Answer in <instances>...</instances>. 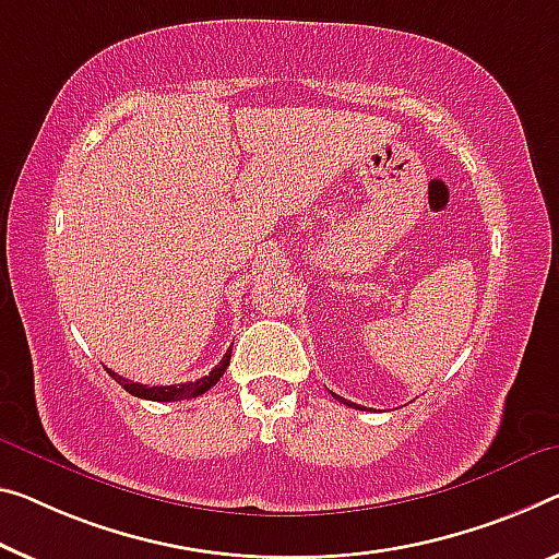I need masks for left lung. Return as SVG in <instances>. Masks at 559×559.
Masks as SVG:
<instances>
[{
    "label": "left lung",
    "mask_w": 559,
    "mask_h": 559,
    "mask_svg": "<svg viewBox=\"0 0 559 559\" xmlns=\"http://www.w3.org/2000/svg\"><path fill=\"white\" fill-rule=\"evenodd\" d=\"M334 400H340V402H345V405H347V407H357V405H352V402H347V400H342V397H340V394H334Z\"/></svg>",
    "instance_id": "8db88e82"
}]
</instances>
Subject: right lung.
Listing matches in <instances>:
<instances>
[{
  "instance_id": "add662e5",
  "label": "right lung",
  "mask_w": 559,
  "mask_h": 559,
  "mask_svg": "<svg viewBox=\"0 0 559 559\" xmlns=\"http://www.w3.org/2000/svg\"><path fill=\"white\" fill-rule=\"evenodd\" d=\"M229 357H231V349H227V355L222 357V362L212 369L210 374L200 377L197 382H185V384H165V388H150V384H140V382H132L127 380V377L111 372V369H107V372L115 377V382L122 384V388L134 394V397H142V400H152V402H177V400H192V397H200V394H204L207 390H212L214 384L219 382V377L225 374V369L229 367Z\"/></svg>"
}]
</instances>
